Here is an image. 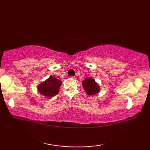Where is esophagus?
I'll return each instance as SVG.
<instances>
[{
	"mask_svg": "<svg viewBox=\"0 0 150 150\" xmlns=\"http://www.w3.org/2000/svg\"><path fill=\"white\" fill-rule=\"evenodd\" d=\"M71 79H76V77H73V76H71V77H70Z\"/></svg>",
	"mask_w": 150,
	"mask_h": 150,
	"instance_id": "esophagus-1",
	"label": "esophagus"
}]
</instances>
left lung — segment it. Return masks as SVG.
<instances>
[{
	"mask_svg": "<svg viewBox=\"0 0 150 150\" xmlns=\"http://www.w3.org/2000/svg\"><path fill=\"white\" fill-rule=\"evenodd\" d=\"M83 88L88 95H95L99 93L100 87L97 83L95 82V79L92 78L86 79L82 83Z\"/></svg>",
	"mask_w": 150,
	"mask_h": 150,
	"instance_id": "8db88e82",
	"label": "left lung"
}]
</instances>
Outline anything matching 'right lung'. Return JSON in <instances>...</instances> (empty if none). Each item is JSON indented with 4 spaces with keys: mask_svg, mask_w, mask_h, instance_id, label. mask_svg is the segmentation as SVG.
Returning a JSON list of instances; mask_svg holds the SVG:
<instances>
[{
    "mask_svg": "<svg viewBox=\"0 0 150 150\" xmlns=\"http://www.w3.org/2000/svg\"><path fill=\"white\" fill-rule=\"evenodd\" d=\"M62 84V81L57 79L55 77L50 76L47 80L38 85V90L42 95L51 98L57 95Z\"/></svg>",
    "mask_w": 150,
    "mask_h": 150,
    "instance_id": "obj_1",
    "label": "right lung"
}]
</instances>
